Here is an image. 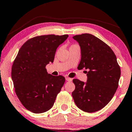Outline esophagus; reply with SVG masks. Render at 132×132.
<instances>
[{"label":"esophagus","mask_w":132,"mask_h":132,"mask_svg":"<svg viewBox=\"0 0 132 132\" xmlns=\"http://www.w3.org/2000/svg\"><path fill=\"white\" fill-rule=\"evenodd\" d=\"M66 80H67L68 81H72V79L69 78V77H66Z\"/></svg>","instance_id":"34e87169"}]
</instances>
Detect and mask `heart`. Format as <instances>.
<instances>
[{
	"label": "heart",
	"mask_w": 132,
	"mask_h": 132,
	"mask_svg": "<svg viewBox=\"0 0 132 132\" xmlns=\"http://www.w3.org/2000/svg\"><path fill=\"white\" fill-rule=\"evenodd\" d=\"M76 46V45H72V46H71V47H72V46Z\"/></svg>",
	"instance_id": "obj_1"
}]
</instances>
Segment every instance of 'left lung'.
I'll list each match as a JSON object with an SVG mask.
<instances>
[{
    "instance_id": "obj_1",
    "label": "left lung",
    "mask_w": 132,
    "mask_h": 132,
    "mask_svg": "<svg viewBox=\"0 0 132 132\" xmlns=\"http://www.w3.org/2000/svg\"><path fill=\"white\" fill-rule=\"evenodd\" d=\"M72 38L81 49L78 69L85 68L88 72L86 82L73 79L75 89L72 95L80 109L89 113L98 111L109 103L118 87L121 69L117 57L107 44L92 34Z\"/></svg>"
}]
</instances>
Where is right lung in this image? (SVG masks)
<instances>
[{
  "label": "right lung",
  "instance_id": "add662e5",
  "mask_svg": "<svg viewBox=\"0 0 132 132\" xmlns=\"http://www.w3.org/2000/svg\"><path fill=\"white\" fill-rule=\"evenodd\" d=\"M68 35H46L28 40L19 51L11 69L15 92L26 109L35 113L53 106L65 81L61 75L47 72L46 66L53 63L56 50Z\"/></svg>",
  "mask_w": 132,
  "mask_h": 132
}]
</instances>
